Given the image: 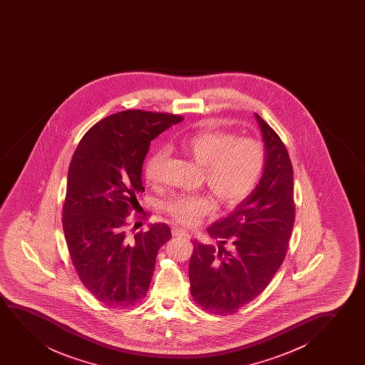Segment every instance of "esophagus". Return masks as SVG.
Segmentation results:
<instances>
[{"instance_id":"34e87169","label":"esophagus","mask_w":365,"mask_h":365,"mask_svg":"<svg viewBox=\"0 0 365 365\" xmlns=\"http://www.w3.org/2000/svg\"><path fill=\"white\" fill-rule=\"evenodd\" d=\"M172 235H175V237H183V238H190L188 232L183 230V228H178V227L172 228Z\"/></svg>"}]
</instances>
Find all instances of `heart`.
<instances>
[{"label": "heart", "mask_w": 365, "mask_h": 365, "mask_svg": "<svg viewBox=\"0 0 365 365\" xmlns=\"http://www.w3.org/2000/svg\"><path fill=\"white\" fill-rule=\"evenodd\" d=\"M180 148L197 165L205 167V185L225 205L245 200L258 185L264 168V147L253 138H237L225 132H200L180 142ZM167 150L158 148L145 160V180H160ZM215 200L205 195H180L165 205L168 215L180 225H195L215 210Z\"/></svg>", "instance_id": "obj_1"}]
</instances>
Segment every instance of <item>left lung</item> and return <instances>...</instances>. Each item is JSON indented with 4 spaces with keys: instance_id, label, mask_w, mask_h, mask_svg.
Masks as SVG:
<instances>
[{
    "instance_id": "8db88e82",
    "label": "left lung",
    "mask_w": 365,
    "mask_h": 365,
    "mask_svg": "<svg viewBox=\"0 0 365 365\" xmlns=\"http://www.w3.org/2000/svg\"><path fill=\"white\" fill-rule=\"evenodd\" d=\"M264 142L259 183L230 215L207 230L215 245H195L190 294L215 314H232L263 292L279 269L294 225V180L279 135L255 113Z\"/></svg>"
}]
</instances>
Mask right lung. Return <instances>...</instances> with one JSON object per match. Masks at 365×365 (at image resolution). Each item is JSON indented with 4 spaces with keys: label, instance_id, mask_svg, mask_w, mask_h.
Masks as SVG:
<instances>
[{
    "label": "right lung",
    "instance_id": "obj_1",
    "mask_svg": "<svg viewBox=\"0 0 365 365\" xmlns=\"http://www.w3.org/2000/svg\"><path fill=\"white\" fill-rule=\"evenodd\" d=\"M180 115L123 110L106 117L81 140L67 175L63 232L81 282L108 307L145 297L160 247L172 238L165 223L125 233L135 195L145 192L142 167L150 142Z\"/></svg>",
    "mask_w": 365,
    "mask_h": 365
}]
</instances>
